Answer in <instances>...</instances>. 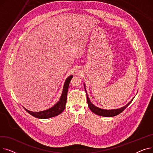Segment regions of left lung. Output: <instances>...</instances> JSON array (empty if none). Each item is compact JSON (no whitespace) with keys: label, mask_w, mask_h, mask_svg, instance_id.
Wrapping results in <instances>:
<instances>
[{"label":"left lung","mask_w":153,"mask_h":153,"mask_svg":"<svg viewBox=\"0 0 153 153\" xmlns=\"http://www.w3.org/2000/svg\"><path fill=\"white\" fill-rule=\"evenodd\" d=\"M84 89L86 92V95H87V102L88 103V106H89V108L91 109V110L94 112V113L96 115H98L102 117H114L116 116L118 114H120L121 112H122L128 105H130L131 103V102H132V100H133L134 98H133L131 99V100L130 102H128L126 105H125V106L119 108H117V109H111V110H106V109H102L101 108L96 107L95 105H94V104L91 102L89 97L87 95V93L86 91V89H85V84H84Z\"/></svg>","instance_id":"1"}]
</instances>
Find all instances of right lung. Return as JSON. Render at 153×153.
I'll return each mask as SVG.
<instances>
[{
    "label": "right lung",
    "mask_w": 153,
    "mask_h": 153,
    "mask_svg": "<svg viewBox=\"0 0 153 153\" xmlns=\"http://www.w3.org/2000/svg\"><path fill=\"white\" fill-rule=\"evenodd\" d=\"M72 77H73V76L71 75L66 79L65 82L64 84L62 92L61 97L59 99V101L56 103H55L52 107L43 111H32L27 110L24 107H23L25 108V110L31 115L38 118L47 119V118H52L59 115L60 114L62 113L66 107L68 88H69L70 81L71 79L72 78Z\"/></svg>",
    "instance_id": "right-lung-1"
}]
</instances>
